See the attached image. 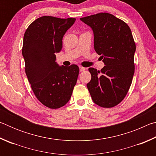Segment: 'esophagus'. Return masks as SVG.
<instances>
[{"instance_id": "34e87169", "label": "esophagus", "mask_w": 156, "mask_h": 156, "mask_svg": "<svg viewBox=\"0 0 156 156\" xmlns=\"http://www.w3.org/2000/svg\"><path fill=\"white\" fill-rule=\"evenodd\" d=\"M79 69H80V72H83V71L85 70V68L83 67H81V66L79 67Z\"/></svg>"}]
</instances>
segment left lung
I'll return each mask as SVG.
<instances>
[{
  "label": "left lung",
  "mask_w": 156,
  "mask_h": 156,
  "mask_svg": "<svg viewBox=\"0 0 156 156\" xmlns=\"http://www.w3.org/2000/svg\"><path fill=\"white\" fill-rule=\"evenodd\" d=\"M94 31V49L105 67L89 68L91 79L87 84L91 98L105 108L115 107L125 98L132 83L136 44L128 25L109 13L81 18Z\"/></svg>",
  "instance_id": "8db88e82"
}]
</instances>
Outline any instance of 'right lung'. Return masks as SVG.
Instances as JSON below:
<instances>
[{"label":"right lung","instance_id":"add662e5","mask_svg":"<svg viewBox=\"0 0 156 156\" xmlns=\"http://www.w3.org/2000/svg\"><path fill=\"white\" fill-rule=\"evenodd\" d=\"M75 20L44 16L31 23L24 34L22 54L26 75L36 97L50 109L67 104L77 82V65L65 67L56 62L63 36Z\"/></svg>","mask_w":156,"mask_h":156}]
</instances>
